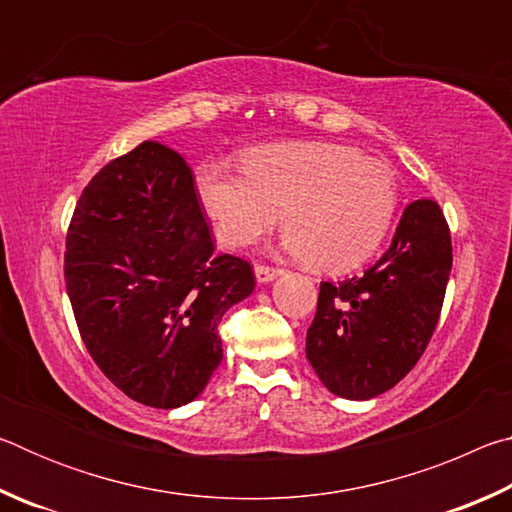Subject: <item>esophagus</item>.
Masks as SVG:
<instances>
[{
    "label": "esophagus",
    "mask_w": 512,
    "mask_h": 512,
    "mask_svg": "<svg viewBox=\"0 0 512 512\" xmlns=\"http://www.w3.org/2000/svg\"><path fill=\"white\" fill-rule=\"evenodd\" d=\"M277 275H282L280 268H273V266H264V264H255V277L259 284H266V282H273Z\"/></svg>",
    "instance_id": "1"
}]
</instances>
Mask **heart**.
Instances as JSON below:
<instances>
[{
  "mask_svg": "<svg viewBox=\"0 0 512 512\" xmlns=\"http://www.w3.org/2000/svg\"><path fill=\"white\" fill-rule=\"evenodd\" d=\"M244 169L207 160L194 187L216 239L246 248L284 221L282 246L320 271L343 273L377 253L400 194L393 173L336 142H280L241 155Z\"/></svg>",
  "mask_w": 512,
  "mask_h": 512,
  "instance_id": "heart-1",
  "label": "heart"
}]
</instances>
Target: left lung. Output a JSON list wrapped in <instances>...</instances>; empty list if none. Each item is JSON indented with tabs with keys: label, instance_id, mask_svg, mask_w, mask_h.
I'll list each match as a JSON object with an SVG mask.
<instances>
[{
	"label": "left lung",
	"instance_id": "8db88e82",
	"mask_svg": "<svg viewBox=\"0 0 512 512\" xmlns=\"http://www.w3.org/2000/svg\"><path fill=\"white\" fill-rule=\"evenodd\" d=\"M452 271L436 201L406 207L391 248L359 277L320 282L307 359L329 393L372 400L409 375L429 345Z\"/></svg>",
	"mask_w": 512,
	"mask_h": 512
}]
</instances>
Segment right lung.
<instances>
[{
    "mask_svg": "<svg viewBox=\"0 0 512 512\" xmlns=\"http://www.w3.org/2000/svg\"><path fill=\"white\" fill-rule=\"evenodd\" d=\"M65 284L103 375L135 402L178 409L219 368V323L253 293L255 275L244 259L214 253L187 162L142 142L83 189Z\"/></svg>",
    "mask_w": 512,
    "mask_h": 512,
    "instance_id": "right-lung-1",
    "label": "right lung"
}]
</instances>
